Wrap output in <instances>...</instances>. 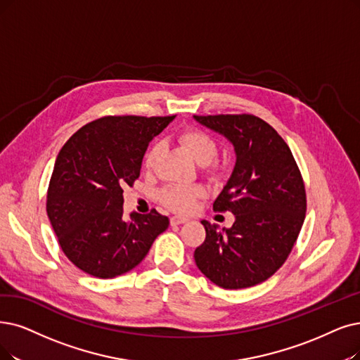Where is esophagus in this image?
I'll list each match as a JSON object with an SVG mask.
<instances>
[{
  "instance_id": "obj_1",
  "label": "esophagus",
  "mask_w": 360,
  "mask_h": 360,
  "mask_svg": "<svg viewBox=\"0 0 360 360\" xmlns=\"http://www.w3.org/2000/svg\"><path fill=\"white\" fill-rule=\"evenodd\" d=\"M186 221H188V219L181 217V215H174V217L169 219L171 226H180V224H183V223H186Z\"/></svg>"
}]
</instances>
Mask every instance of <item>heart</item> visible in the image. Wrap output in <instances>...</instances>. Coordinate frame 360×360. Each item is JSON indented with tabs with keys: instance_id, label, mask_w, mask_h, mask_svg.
Instances as JSON below:
<instances>
[{
	"instance_id": "1",
	"label": "heart",
	"mask_w": 360,
	"mask_h": 360,
	"mask_svg": "<svg viewBox=\"0 0 360 360\" xmlns=\"http://www.w3.org/2000/svg\"><path fill=\"white\" fill-rule=\"evenodd\" d=\"M179 141L183 148L191 153L193 160L204 165V171L211 176H217L221 165L214 160L219 153V143L211 134L199 128H186L180 133ZM161 153L160 143H153L146 150L143 158V167L150 171L158 162V158ZM205 196V189L199 184H169L161 191L162 204L176 212H189L195 208L199 199Z\"/></svg>"
}]
</instances>
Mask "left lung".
I'll use <instances>...</instances> for the list:
<instances>
[{
  "mask_svg": "<svg viewBox=\"0 0 360 360\" xmlns=\"http://www.w3.org/2000/svg\"><path fill=\"white\" fill-rule=\"evenodd\" d=\"M232 143V176L214 200V211H230V229L200 223L205 240L195 250L198 269L224 290H240L269 279L288 258L306 217V189L285 140L266 121L248 113L193 117Z\"/></svg>",
  "mask_w": 360,
  "mask_h": 360,
  "instance_id": "obj_1",
  "label": "left lung"
}]
</instances>
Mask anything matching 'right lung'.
Segmentation results:
<instances>
[{
	"mask_svg": "<svg viewBox=\"0 0 360 360\" xmlns=\"http://www.w3.org/2000/svg\"><path fill=\"white\" fill-rule=\"evenodd\" d=\"M176 118L103 117L60 149L47 192V215L65 255L82 271L110 279L134 269L169 220L156 210L122 219L124 188L140 176L149 141Z\"/></svg>",
	"mask_w": 360,
	"mask_h": 360,
	"instance_id": "obj_1",
	"label": "right lung"
}]
</instances>
